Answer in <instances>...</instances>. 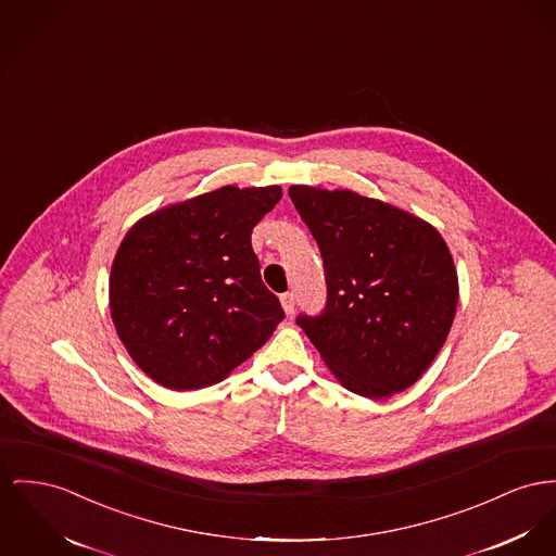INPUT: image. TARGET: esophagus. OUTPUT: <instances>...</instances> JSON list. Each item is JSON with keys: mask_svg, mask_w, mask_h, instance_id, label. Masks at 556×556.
<instances>
[{"mask_svg": "<svg viewBox=\"0 0 556 556\" xmlns=\"http://www.w3.org/2000/svg\"><path fill=\"white\" fill-rule=\"evenodd\" d=\"M280 301H282V307H285L287 316H291L295 312V295L293 293H285V295L280 296Z\"/></svg>", "mask_w": 556, "mask_h": 556, "instance_id": "34e87169", "label": "esophagus"}]
</instances>
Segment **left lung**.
<instances>
[{"mask_svg":"<svg viewBox=\"0 0 556 556\" xmlns=\"http://www.w3.org/2000/svg\"><path fill=\"white\" fill-rule=\"evenodd\" d=\"M325 261L327 305L299 316L334 377L388 399L432 365L457 307V271L430 223L350 189L289 187Z\"/></svg>","mask_w":556,"mask_h":556,"instance_id":"8db88e82","label":"left lung"}]
</instances>
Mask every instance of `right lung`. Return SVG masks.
<instances>
[{
	"label": "right lung",
	"mask_w": 556,
	"mask_h": 556,
	"mask_svg": "<svg viewBox=\"0 0 556 556\" xmlns=\"http://www.w3.org/2000/svg\"><path fill=\"white\" fill-rule=\"evenodd\" d=\"M278 186H225L164 206L124 236L110 276L113 325L130 358L168 390L223 381L285 318L251 244Z\"/></svg>",
	"instance_id": "add662e5"
}]
</instances>
